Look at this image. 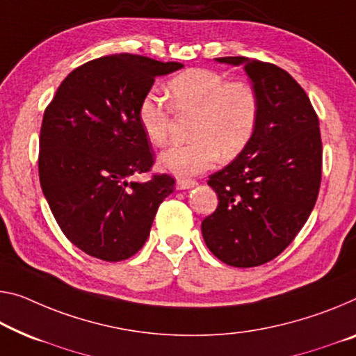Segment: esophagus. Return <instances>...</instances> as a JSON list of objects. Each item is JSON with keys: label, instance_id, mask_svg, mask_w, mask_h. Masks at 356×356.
<instances>
[{"label": "esophagus", "instance_id": "obj_1", "mask_svg": "<svg viewBox=\"0 0 356 356\" xmlns=\"http://www.w3.org/2000/svg\"><path fill=\"white\" fill-rule=\"evenodd\" d=\"M195 186H197L195 179H178V181H177V189H179V191L195 188Z\"/></svg>", "mask_w": 356, "mask_h": 356}]
</instances>
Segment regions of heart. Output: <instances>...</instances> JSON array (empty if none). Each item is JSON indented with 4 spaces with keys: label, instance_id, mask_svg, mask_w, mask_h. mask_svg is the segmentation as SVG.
<instances>
[{
    "label": "heart",
    "instance_id": "b5f03b06",
    "mask_svg": "<svg viewBox=\"0 0 356 356\" xmlns=\"http://www.w3.org/2000/svg\"><path fill=\"white\" fill-rule=\"evenodd\" d=\"M175 113H194L191 141L162 152L157 163L163 172L189 178L220 159H234L253 138L259 118V97L248 81H226L207 68L186 70L167 83ZM159 97L146 94L136 108V121L151 145L165 143L172 111Z\"/></svg>",
    "mask_w": 356,
    "mask_h": 356
}]
</instances>
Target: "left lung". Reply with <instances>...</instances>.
<instances>
[{
    "label": "left lung",
    "mask_w": 356,
    "mask_h": 356,
    "mask_svg": "<svg viewBox=\"0 0 356 356\" xmlns=\"http://www.w3.org/2000/svg\"><path fill=\"white\" fill-rule=\"evenodd\" d=\"M243 65L259 97V118L247 147L210 175L218 209L202 221L207 247L234 267L277 258L314 210L321 181L318 116L302 87L277 65L221 57Z\"/></svg>",
    "instance_id": "obj_1"
}]
</instances>
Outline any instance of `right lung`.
Returning <instances> with one entry per match:
<instances>
[{"mask_svg": "<svg viewBox=\"0 0 356 356\" xmlns=\"http://www.w3.org/2000/svg\"><path fill=\"white\" fill-rule=\"evenodd\" d=\"M183 68L132 54L81 65L63 79L44 111L40 183L62 232L94 258L116 262L143 247L156 211L175 189L151 170L154 156L136 108L157 76Z\"/></svg>", "mask_w": 356, "mask_h": 356, "instance_id": "right-lung-1", "label": "right lung"}]
</instances>
